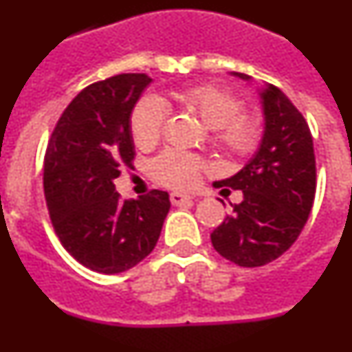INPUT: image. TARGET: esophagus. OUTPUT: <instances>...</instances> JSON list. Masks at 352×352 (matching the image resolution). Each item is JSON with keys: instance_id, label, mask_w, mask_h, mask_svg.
<instances>
[{"instance_id": "esophagus-1", "label": "esophagus", "mask_w": 352, "mask_h": 352, "mask_svg": "<svg viewBox=\"0 0 352 352\" xmlns=\"http://www.w3.org/2000/svg\"><path fill=\"white\" fill-rule=\"evenodd\" d=\"M192 195H188V194H182V192H173V194H170V203L174 204V206H179V204H183V203H188V201H192Z\"/></svg>"}]
</instances>
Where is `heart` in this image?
I'll return each instance as SVG.
<instances>
[{
    "instance_id": "1",
    "label": "heart",
    "mask_w": 352,
    "mask_h": 352,
    "mask_svg": "<svg viewBox=\"0 0 352 352\" xmlns=\"http://www.w3.org/2000/svg\"><path fill=\"white\" fill-rule=\"evenodd\" d=\"M185 111L197 116L213 132V142L232 157H247L261 141V121L254 114L241 113L243 104L238 96L214 86H197L176 95ZM166 120V109L155 98H144L132 111L130 130L139 148H149L158 141ZM151 176L160 185L186 188L197 182L203 162L182 151L158 155L151 166Z\"/></svg>"
}]
</instances>
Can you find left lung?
Masks as SVG:
<instances>
[{
	"mask_svg": "<svg viewBox=\"0 0 352 352\" xmlns=\"http://www.w3.org/2000/svg\"><path fill=\"white\" fill-rule=\"evenodd\" d=\"M231 76L252 80L239 72ZM259 98L264 130L256 155L234 176L213 183L214 188L243 192V201L211 232L214 250L243 268L264 266L289 250L316 197V157L307 121L273 84H264Z\"/></svg>",
	"mask_w": 352,
	"mask_h": 352,
	"instance_id": "8db88e82",
	"label": "left lung"
}]
</instances>
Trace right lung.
I'll return each mask as SVG.
<instances>
[{"label":"right lung","instance_id":"1","mask_svg":"<svg viewBox=\"0 0 352 352\" xmlns=\"http://www.w3.org/2000/svg\"><path fill=\"white\" fill-rule=\"evenodd\" d=\"M146 74H121L84 88L61 114L43 162V192L54 231L76 261L116 275L155 248L169 213V194L151 190L121 203L114 179L132 167L130 118Z\"/></svg>","mask_w":352,"mask_h":352}]
</instances>
